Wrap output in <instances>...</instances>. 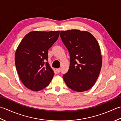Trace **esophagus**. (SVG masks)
Returning <instances> with one entry per match:
<instances>
[{
    "mask_svg": "<svg viewBox=\"0 0 121 121\" xmlns=\"http://www.w3.org/2000/svg\"><path fill=\"white\" fill-rule=\"evenodd\" d=\"M60 68H57V69H56V71H57V73H60Z\"/></svg>",
    "mask_w": 121,
    "mask_h": 121,
    "instance_id": "obj_1",
    "label": "esophagus"
}]
</instances>
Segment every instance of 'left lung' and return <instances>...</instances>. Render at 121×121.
Returning a JSON list of instances; mask_svg holds the SVG:
<instances>
[{"instance_id":"left-lung-1","label":"left lung","mask_w":121,"mask_h":121,"mask_svg":"<svg viewBox=\"0 0 121 121\" xmlns=\"http://www.w3.org/2000/svg\"><path fill=\"white\" fill-rule=\"evenodd\" d=\"M60 36L70 55V66L63 78L77 92L91 88L100 74L102 56L99 45L90 33L78 30L61 31Z\"/></svg>"}]
</instances>
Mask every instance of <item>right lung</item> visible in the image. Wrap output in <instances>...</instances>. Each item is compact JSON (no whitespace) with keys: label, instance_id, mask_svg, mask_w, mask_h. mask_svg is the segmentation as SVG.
<instances>
[{"label":"right lung","instance_id":"add662e5","mask_svg":"<svg viewBox=\"0 0 121 121\" xmlns=\"http://www.w3.org/2000/svg\"><path fill=\"white\" fill-rule=\"evenodd\" d=\"M60 31H32L22 40L15 54L17 72L23 84L38 91L50 84L54 75L48 61V50L57 40Z\"/></svg>","mask_w":121,"mask_h":121}]
</instances>
